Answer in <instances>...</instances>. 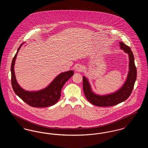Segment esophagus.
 I'll return each instance as SVG.
<instances>
[{
    "label": "esophagus",
    "instance_id": "obj_1",
    "mask_svg": "<svg viewBox=\"0 0 148 148\" xmlns=\"http://www.w3.org/2000/svg\"><path fill=\"white\" fill-rule=\"evenodd\" d=\"M83 70V67L81 64H77L75 68V71L77 72H82Z\"/></svg>",
    "mask_w": 148,
    "mask_h": 148
}]
</instances>
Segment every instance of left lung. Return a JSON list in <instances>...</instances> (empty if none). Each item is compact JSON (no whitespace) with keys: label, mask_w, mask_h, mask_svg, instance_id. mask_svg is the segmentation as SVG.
I'll return each mask as SVG.
<instances>
[{"label":"left lung","mask_w":148,"mask_h":148,"mask_svg":"<svg viewBox=\"0 0 148 148\" xmlns=\"http://www.w3.org/2000/svg\"><path fill=\"white\" fill-rule=\"evenodd\" d=\"M119 44L120 48L124 50L129 56V71L127 80L119 90L108 95H99L92 92L88 79L84 76L83 77V86L85 96L88 100L94 106H112L117 105L126 100L133 91L137 73L134 62V55L129 47L123 42H119Z\"/></svg>","instance_id":"obj_1"}]
</instances>
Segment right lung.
<instances>
[{"instance_id":"1","label":"right lung","mask_w":148,"mask_h":148,"mask_svg":"<svg viewBox=\"0 0 148 148\" xmlns=\"http://www.w3.org/2000/svg\"><path fill=\"white\" fill-rule=\"evenodd\" d=\"M18 48L11 65V82L15 93L25 103L35 108H44L54 105L60 98L61 90L65 83L74 74L73 71L64 72L58 75L47 88L37 92L24 90L18 84L14 73V66L16 56L21 46Z\"/></svg>"}]
</instances>
